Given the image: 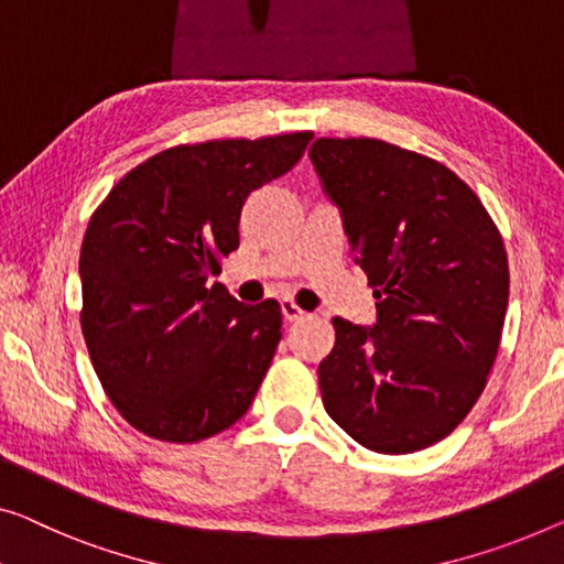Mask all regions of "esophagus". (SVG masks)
I'll return each mask as SVG.
<instances>
[{
    "label": "esophagus",
    "instance_id": "1",
    "mask_svg": "<svg viewBox=\"0 0 564 564\" xmlns=\"http://www.w3.org/2000/svg\"><path fill=\"white\" fill-rule=\"evenodd\" d=\"M281 311H283V318L285 322H299V318H304L306 316V311L301 308V306H296L293 304V301H281Z\"/></svg>",
    "mask_w": 564,
    "mask_h": 564
}]
</instances>
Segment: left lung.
<instances>
[{"instance_id":"obj_1","label":"left lung","mask_w":564,"mask_h":564,"mask_svg":"<svg viewBox=\"0 0 564 564\" xmlns=\"http://www.w3.org/2000/svg\"><path fill=\"white\" fill-rule=\"evenodd\" d=\"M377 299L372 329L332 318L318 365L326 413L377 453L423 451L486 388L509 304L501 232L448 166L382 139L308 149Z\"/></svg>"}]
</instances>
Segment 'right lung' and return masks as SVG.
Listing matches in <instances>:
<instances>
[{
	"mask_svg": "<svg viewBox=\"0 0 564 564\" xmlns=\"http://www.w3.org/2000/svg\"><path fill=\"white\" fill-rule=\"evenodd\" d=\"M314 133L159 151L113 184L80 248V329L113 408L149 438L197 443L246 415L281 341V306L235 301L223 258L240 213Z\"/></svg>",
	"mask_w": 564,
	"mask_h": 564,
	"instance_id": "right-lung-1",
	"label": "right lung"
}]
</instances>
